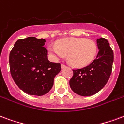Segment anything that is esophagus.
Listing matches in <instances>:
<instances>
[{"label": "esophagus", "instance_id": "34e87169", "mask_svg": "<svg viewBox=\"0 0 124 124\" xmlns=\"http://www.w3.org/2000/svg\"><path fill=\"white\" fill-rule=\"evenodd\" d=\"M67 66L65 65H64V64H61V68L63 69V68H65V67H66Z\"/></svg>", "mask_w": 124, "mask_h": 124}]
</instances>
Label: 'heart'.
Wrapping results in <instances>:
<instances>
[{
  "instance_id": "b5f03b06",
  "label": "heart",
  "mask_w": 124,
  "mask_h": 124,
  "mask_svg": "<svg viewBox=\"0 0 124 124\" xmlns=\"http://www.w3.org/2000/svg\"><path fill=\"white\" fill-rule=\"evenodd\" d=\"M49 53L57 60L67 55L69 61L76 67L90 65L95 59L98 47L95 41L85 38H64L48 46Z\"/></svg>"
}]
</instances>
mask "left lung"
Returning <instances> with one entry per match:
<instances>
[{
	"instance_id": "left-lung-1",
	"label": "left lung",
	"mask_w": 124,
	"mask_h": 124,
	"mask_svg": "<svg viewBox=\"0 0 124 124\" xmlns=\"http://www.w3.org/2000/svg\"><path fill=\"white\" fill-rule=\"evenodd\" d=\"M99 49L96 58L86 67L73 69L69 85L74 93L83 96H92L102 89L110 78L112 70L114 53L105 38L97 39Z\"/></svg>"
}]
</instances>
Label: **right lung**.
I'll return each mask as SVG.
<instances>
[{"label": "right lung", "mask_w": 124, "mask_h": 124, "mask_svg": "<svg viewBox=\"0 0 124 124\" xmlns=\"http://www.w3.org/2000/svg\"><path fill=\"white\" fill-rule=\"evenodd\" d=\"M45 39L28 37L14 43L9 56L10 71L16 85L30 95L42 96L51 90L60 63L47 59Z\"/></svg>", "instance_id": "1"}]
</instances>
